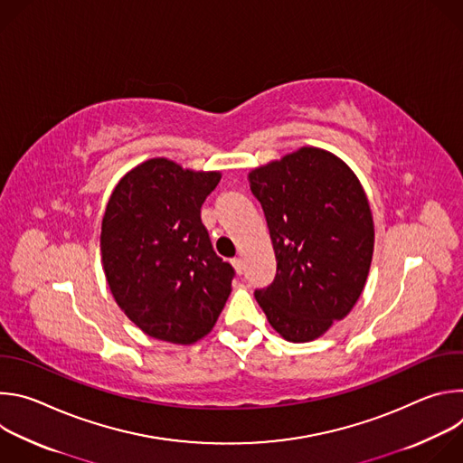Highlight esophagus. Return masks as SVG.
I'll return each mask as SVG.
<instances>
[{"mask_svg": "<svg viewBox=\"0 0 463 463\" xmlns=\"http://www.w3.org/2000/svg\"><path fill=\"white\" fill-rule=\"evenodd\" d=\"M232 266H234V269H236V273H238V275H241V273H243L245 263H243V260H241V258H234V260H232Z\"/></svg>", "mask_w": 463, "mask_h": 463, "instance_id": "34e87169", "label": "esophagus"}]
</instances>
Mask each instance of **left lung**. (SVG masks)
I'll return each mask as SVG.
<instances>
[{
    "label": "left lung",
    "instance_id": "1",
    "mask_svg": "<svg viewBox=\"0 0 463 463\" xmlns=\"http://www.w3.org/2000/svg\"><path fill=\"white\" fill-rule=\"evenodd\" d=\"M277 256L271 286L254 297L275 332L309 343L359 300L373 254L364 188L335 154L302 146L249 172Z\"/></svg>",
    "mask_w": 463,
    "mask_h": 463
}]
</instances>
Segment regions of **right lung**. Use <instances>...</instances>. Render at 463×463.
<instances>
[{
  "label": "right lung",
  "mask_w": 463,
  "mask_h": 463,
  "mask_svg": "<svg viewBox=\"0 0 463 463\" xmlns=\"http://www.w3.org/2000/svg\"><path fill=\"white\" fill-rule=\"evenodd\" d=\"M222 172L166 157L126 172L102 218L100 252L109 291L154 339L194 345L214 327L234 269L213 249L200 213Z\"/></svg>",
  "instance_id": "1"
}]
</instances>
